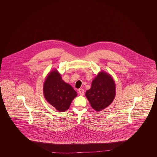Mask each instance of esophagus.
<instances>
[{
  "label": "esophagus",
  "mask_w": 157,
  "mask_h": 157,
  "mask_svg": "<svg viewBox=\"0 0 157 157\" xmlns=\"http://www.w3.org/2000/svg\"><path fill=\"white\" fill-rule=\"evenodd\" d=\"M78 92L81 95H84V90H83L82 88H80L78 90Z\"/></svg>",
  "instance_id": "esophagus-1"
}]
</instances>
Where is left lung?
<instances>
[{"instance_id":"8db88e82","label":"left lung","mask_w":157,"mask_h":157,"mask_svg":"<svg viewBox=\"0 0 157 157\" xmlns=\"http://www.w3.org/2000/svg\"><path fill=\"white\" fill-rule=\"evenodd\" d=\"M116 95V87L111 75L101 71L94 79L91 88L85 96L91 107L96 111L103 110L111 104Z\"/></svg>"}]
</instances>
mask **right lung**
Instances as JSON below:
<instances>
[{"label": "right lung", "instance_id": "obj_1", "mask_svg": "<svg viewBox=\"0 0 157 157\" xmlns=\"http://www.w3.org/2000/svg\"><path fill=\"white\" fill-rule=\"evenodd\" d=\"M47 102L59 112H65L69 108L72 100L77 96L73 88L62 79V75L54 69L48 74L43 87Z\"/></svg>", "mask_w": 157, "mask_h": 157}]
</instances>
